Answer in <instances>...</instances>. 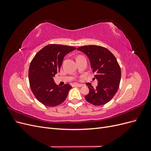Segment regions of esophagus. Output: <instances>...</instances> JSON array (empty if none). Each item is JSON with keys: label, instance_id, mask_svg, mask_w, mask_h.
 Masks as SVG:
<instances>
[{"label": "esophagus", "instance_id": "1", "mask_svg": "<svg viewBox=\"0 0 151 151\" xmlns=\"http://www.w3.org/2000/svg\"><path fill=\"white\" fill-rule=\"evenodd\" d=\"M73 86H74V87H79V88H80V87L83 86V85L79 84H73Z\"/></svg>", "mask_w": 151, "mask_h": 151}]
</instances>
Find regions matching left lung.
<instances>
[{
  "label": "left lung",
  "instance_id": "8db88e82",
  "mask_svg": "<svg viewBox=\"0 0 151 151\" xmlns=\"http://www.w3.org/2000/svg\"><path fill=\"white\" fill-rule=\"evenodd\" d=\"M88 57L93 72L94 79L98 80L95 89L88 87L89 93L85 98L95 106L107 103L113 98L119 88L121 79V68L113 54L107 48L88 45L77 48Z\"/></svg>",
  "mask_w": 151,
  "mask_h": 151
}]
</instances>
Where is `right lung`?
Listing matches in <instances>:
<instances>
[{"label":"right lung","mask_w":151,"mask_h":151,"mask_svg":"<svg viewBox=\"0 0 151 151\" xmlns=\"http://www.w3.org/2000/svg\"><path fill=\"white\" fill-rule=\"evenodd\" d=\"M76 48L66 45L51 44L45 47L35 55L31 62L28 77L32 92L45 106L53 107L65 101L70 84L57 85L53 77L60 71L63 57Z\"/></svg>","instance_id":"1"}]
</instances>
